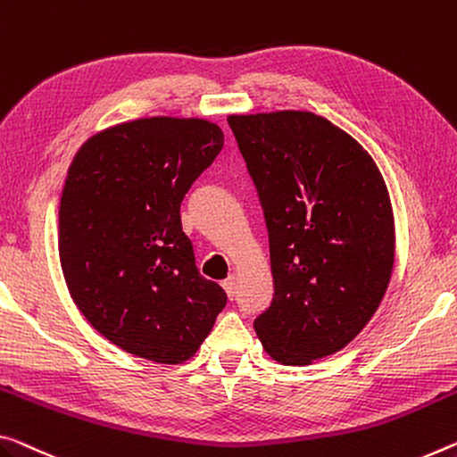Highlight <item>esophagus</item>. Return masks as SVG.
Segmentation results:
<instances>
[{
	"label": "esophagus",
	"instance_id": "esophagus-1",
	"mask_svg": "<svg viewBox=\"0 0 457 457\" xmlns=\"http://www.w3.org/2000/svg\"><path fill=\"white\" fill-rule=\"evenodd\" d=\"M221 287H223V291H226V295L229 296V299H234V296H236V278L234 277L226 278V280L221 282Z\"/></svg>",
	"mask_w": 457,
	"mask_h": 457
}]
</instances>
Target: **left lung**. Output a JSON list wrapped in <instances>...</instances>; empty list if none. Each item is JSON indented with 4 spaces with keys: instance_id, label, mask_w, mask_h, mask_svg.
I'll return each mask as SVG.
<instances>
[{
    "instance_id": "obj_1",
    "label": "left lung",
    "mask_w": 457,
    "mask_h": 457,
    "mask_svg": "<svg viewBox=\"0 0 457 457\" xmlns=\"http://www.w3.org/2000/svg\"><path fill=\"white\" fill-rule=\"evenodd\" d=\"M270 242L274 296L254 329L268 356L305 366L366 328L395 264V217L372 156L311 112L229 115Z\"/></svg>"
}]
</instances>
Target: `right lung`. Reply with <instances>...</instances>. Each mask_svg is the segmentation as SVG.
<instances>
[{"label":"right lung","instance_id":"right-lung-1","mask_svg":"<svg viewBox=\"0 0 457 457\" xmlns=\"http://www.w3.org/2000/svg\"><path fill=\"white\" fill-rule=\"evenodd\" d=\"M221 148L217 124L161 115L107 128L72 158L59 209L62 274L85 320L128 353L183 364L226 307L180 226V203Z\"/></svg>","mask_w":457,"mask_h":457}]
</instances>
